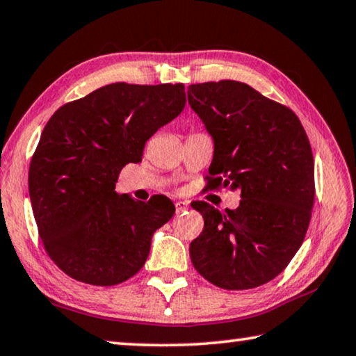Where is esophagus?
Returning <instances> with one entry per match:
<instances>
[{"label":"esophagus","mask_w":356,"mask_h":356,"mask_svg":"<svg viewBox=\"0 0 356 356\" xmlns=\"http://www.w3.org/2000/svg\"><path fill=\"white\" fill-rule=\"evenodd\" d=\"M188 207H190L188 202L177 201V202H176V213H182V212H185V210L188 209Z\"/></svg>","instance_id":"esophagus-1"}]
</instances>
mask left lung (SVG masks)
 I'll list each match as a JSON object with an SVG mask.
<instances>
[{"label": "left lung", "mask_w": 356, "mask_h": 356, "mask_svg": "<svg viewBox=\"0 0 356 356\" xmlns=\"http://www.w3.org/2000/svg\"><path fill=\"white\" fill-rule=\"evenodd\" d=\"M188 102L215 141L210 184L242 197L226 212L191 204L204 218L191 262L221 289L262 286L287 267L308 231L316 196L308 135L291 108L246 83L191 84Z\"/></svg>", "instance_id": "8db88e82"}]
</instances>
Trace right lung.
I'll use <instances>...</instances> for the list:
<instances>
[{
	"instance_id": "right-lung-1",
	"label": "right lung",
	"mask_w": 356,
	"mask_h": 356,
	"mask_svg": "<svg viewBox=\"0 0 356 356\" xmlns=\"http://www.w3.org/2000/svg\"><path fill=\"white\" fill-rule=\"evenodd\" d=\"M185 102L182 83H111L47 122L29 163V197L47 254L70 278L114 286L141 270L152 234L176 207L166 196L143 202L114 188Z\"/></svg>"
}]
</instances>
